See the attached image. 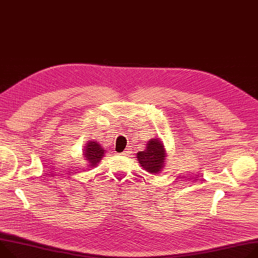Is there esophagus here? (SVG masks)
<instances>
[{"mask_svg":"<svg viewBox=\"0 0 258 258\" xmlns=\"http://www.w3.org/2000/svg\"><path fill=\"white\" fill-rule=\"evenodd\" d=\"M120 154H121V155H128V154H130V151H128V149H126V150H124L123 152H121Z\"/></svg>","mask_w":258,"mask_h":258,"instance_id":"34e87169","label":"esophagus"}]
</instances>
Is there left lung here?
I'll return each mask as SVG.
<instances>
[{
    "instance_id": "obj_1",
    "label": "left lung",
    "mask_w": 258,
    "mask_h": 258,
    "mask_svg": "<svg viewBox=\"0 0 258 258\" xmlns=\"http://www.w3.org/2000/svg\"><path fill=\"white\" fill-rule=\"evenodd\" d=\"M166 152L163 144L157 139L150 140L147 143L145 151L137 153V158L140 165L149 173H159L165 163Z\"/></svg>"
}]
</instances>
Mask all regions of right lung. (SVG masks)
Listing matches in <instances>:
<instances>
[{
  "label": "right lung",
  "instance_id": "obj_1",
  "mask_svg": "<svg viewBox=\"0 0 258 258\" xmlns=\"http://www.w3.org/2000/svg\"><path fill=\"white\" fill-rule=\"evenodd\" d=\"M104 149L98 142L89 141L84 150V157L86 158L88 166L96 167L104 155Z\"/></svg>",
  "mask_w": 258,
  "mask_h": 258
}]
</instances>
